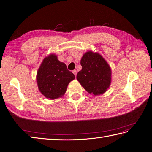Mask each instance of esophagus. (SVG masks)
<instances>
[{"mask_svg":"<svg viewBox=\"0 0 152 152\" xmlns=\"http://www.w3.org/2000/svg\"><path fill=\"white\" fill-rule=\"evenodd\" d=\"M72 72H73V74L75 75V76L76 77V76H77V70H74L72 71Z\"/></svg>","mask_w":152,"mask_h":152,"instance_id":"obj_1","label":"esophagus"}]
</instances>
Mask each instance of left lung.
<instances>
[{
    "mask_svg": "<svg viewBox=\"0 0 152 152\" xmlns=\"http://www.w3.org/2000/svg\"><path fill=\"white\" fill-rule=\"evenodd\" d=\"M82 70L78 72L77 79L81 86L94 95L104 93L111 83V68L99 53L88 51L80 61Z\"/></svg>",
    "mask_w": 152,
    "mask_h": 152,
    "instance_id": "left-lung-1",
    "label": "left lung"
}]
</instances>
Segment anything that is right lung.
Wrapping results in <instances>:
<instances>
[{
  "instance_id": "1",
  "label": "right lung",
  "mask_w": 152,
  "mask_h": 152,
  "mask_svg": "<svg viewBox=\"0 0 152 152\" xmlns=\"http://www.w3.org/2000/svg\"><path fill=\"white\" fill-rule=\"evenodd\" d=\"M74 79V74L68 70L65 63L58 60L55 54H50L44 59L37 73L39 91L50 99L62 97L69 82Z\"/></svg>"
}]
</instances>
